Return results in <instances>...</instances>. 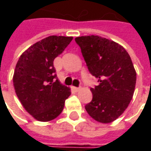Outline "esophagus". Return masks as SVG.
<instances>
[{
    "label": "esophagus",
    "instance_id": "34e87169",
    "mask_svg": "<svg viewBox=\"0 0 151 151\" xmlns=\"http://www.w3.org/2000/svg\"><path fill=\"white\" fill-rule=\"evenodd\" d=\"M72 88H73V90L75 91H79L81 90V87H76V86H73Z\"/></svg>",
    "mask_w": 151,
    "mask_h": 151
}]
</instances>
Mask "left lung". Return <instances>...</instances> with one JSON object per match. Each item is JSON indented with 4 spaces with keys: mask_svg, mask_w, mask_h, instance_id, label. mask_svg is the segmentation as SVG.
I'll return each instance as SVG.
<instances>
[{
    "mask_svg": "<svg viewBox=\"0 0 151 151\" xmlns=\"http://www.w3.org/2000/svg\"><path fill=\"white\" fill-rule=\"evenodd\" d=\"M90 73L99 84L91 88L87 113L101 124L121 116L134 96L136 71L128 52L118 43L97 35L76 38Z\"/></svg>",
    "mask_w": 151,
    "mask_h": 151,
    "instance_id": "left-lung-1",
    "label": "left lung"
}]
</instances>
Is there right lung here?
Returning a JSON list of instances; mask_svg holds the SVG:
<instances>
[{
	"instance_id": "right-lung-1",
	"label": "right lung",
	"mask_w": 151,
	"mask_h": 151,
	"mask_svg": "<svg viewBox=\"0 0 151 151\" xmlns=\"http://www.w3.org/2000/svg\"><path fill=\"white\" fill-rule=\"evenodd\" d=\"M73 37L50 36L30 46L20 56L13 75L15 92L36 120L49 122L63 111L70 88L56 80L54 60Z\"/></svg>"
}]
</instances>
